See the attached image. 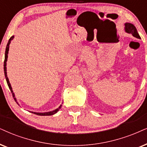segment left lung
<instances>
[{
	"instance_id": "8db88e82",
	"label": "left lung",
	"mask_w": 147,
	"mask_h": 147,
	"mask_svg": "<svg viewBox=\"0 0 147 147\" xmlns=\"http://www.w3.org/2000/svg\"><path fill=\"white\" fill-rule=\"evenodd\" d=\"M125 31L127 33L132 34L133 36L136 37L137 38H140V36H139L137 30L134 26V25L131 23H125Z\"/></svg>"
}]
</instances>
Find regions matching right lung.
<instances>
[{
  "label": "right lung",
  "mask_w": 147,
  "mask_h": 147,
  "mask_svg": "<svg viewBox=\"0 0 147 147\" xmlns=\"http://www.w3.org/2000/svg\"><path fill=\"white\" fill-rule=\"evenodd\" d=\"M14 38V36H12L10 38H9V41H8V43L7 45V47H6V49H5V61H4V72H5V78H6V81H7V85H8V86L9 87V89H10L11 92L12 93V95L13 96L14 98V100L15 101L17 102V100H16V98L15 97V94L13 92V90H12V87H11V85L10 84V82H9V79L8 77H7V58H8V53H9V45L11 43V41ZM17 103L18 104V102H17ZM62 107V105H60V107H59L57 109H55V110L52 111H49V112H45V113H36V112H32V111H30L32 113H34V114H36L37 115H40V116H49V115H53L55 114V113H57V111L60 109V108Z\"/></svg>",
  "instance_id": "right-lung-1"
}]
</instances>
